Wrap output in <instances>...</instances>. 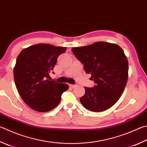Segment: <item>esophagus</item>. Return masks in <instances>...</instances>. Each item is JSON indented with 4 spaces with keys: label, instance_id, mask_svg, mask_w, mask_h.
<instances>
[{
    "label": "esophagus",
    "instance_id": "34e87169",
    "mask_svg": "<svg viewBox=\"0 0 147 147\" xmlns=\"http://www.w3.org/2000/svg\"><path fill=\"white\" fill-rule=\"evenodd\" d=\"M69 86L71 88H73H73L76 87L77 86V85H73V84H69Z\"/></svg>",
    "mask_w": 147,
    "mask_h": 147
}]
</instances>
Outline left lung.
I'll use <instances>...</instances> for the list:
<instances>
[{"label":"left lung","mask_w":147,"mask_h":147,"mask_svg":"<svg viewBox=\"0 0 147 147\" xmlns=\"http://www.w3.org/2000/svg\"><path fill=\"white\" fill-rule=\"evenodd\" d=\"M71 50L96 84L85 87V94L80 98L82 105L93 112L111 108L121 97L127 82L129 64L123 51L118 45L104 42Z\"/></svg>","instance_id":"left-lung-1"}]
</instances>
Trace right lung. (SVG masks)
Instances as JSON below:
<instances>
[{
	"mask_svg": "<svg viewBox=\"0 0 147 147\" xmlns=\"http://www.w3.org/2000/svg\"><path fill=\"white\" fill-rule=\"evenodd\" d=\"M66 49L39 44L24 49L17 57L13 70L16 87L24 101L33 110L40 113L53 110L68 89L67 84L49 80L58 57Z\"/></svg>",
	"mask_w": 147,
	"mask_h": 147,
	"instance_id": "add662e5",
	"label": "right lung"
}]
</instances>
